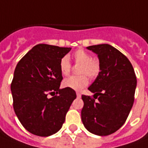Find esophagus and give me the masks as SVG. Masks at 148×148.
I'll list each match as a JSON object with an SVG mask.
<instances>
[{
  "instance_id": "1",
  "label": "esophagus",
  "mask_w": 148,
  "mask_h": 148,
  "mask_svg": "<svg viewBox=\"0 0 148 148\" xmlns=\"http://www.w3.org/2000/svg\"><path fill=\"white\" fill-rule=\"evenodd\" d=\"M77 97H81V93L80 92H77Z\"/></svg>"
}]
</instances>
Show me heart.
<instances>
[{"mask_svg": "<svg viewBox=\"0 0 148 148\" xmlns=\"http://www.w3.org/2000/svg\"><path fill=\"white\" fill-rule=\"evenodd\" d=\"M73 60L76 64H80L79 73V76H70L64 79L62 82V86L65 88L79 91L88 84V79L96 78L100 73L101 64L97 59L92 58V56L88 51L79 49L73 54ZM71 69V64L69 58L64 56L60 60V70L63 75L69 74Z\"/></svg>", "mask_w": 148, "mask_h": 148, "instance_id": "heart-1", "label": "heart"}]
</instances>
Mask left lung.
Returning a JSON list of instances; mask_svg holds the SVG:
<instances>
[{
	"instance_id": "1",
	"label": "left lung",
	"mask_w": 148,
	"mask_h": 148,
	"mask_svg": "<svg viewBox=\"0 0 148 148\" xmlns=\"http://www.w3.org/2000/svg\"><path fill=\"white\" fill-rule=\"evenodd\" d=\"M87 49L97 55L101 70L88 87L94 98L82 96L81 118L90 133L106 136L119 130L128 118L134 101L136 75L128 58L114 47L100 44Z\"/></svg>"
}]
</instances>
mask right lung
<instances>
[{
	"mask_svg": "<svg viewBox=\"0 0 148 148\" xmlns=\"http://www.w3.org/2000/svg\"><path fill=\"white\" fill-rule=\"evenodd\" d=\"M70 50L38 44L16 65L10 85L14 110L24 129L33 134L47 137L57 133L76 98L74 90L60 88L63 79L60 60Z\"/></svg>",
	"mask_w": 148,
	"mask_h": 148,
	"instance_id": "right-lung-1",
	"label": "right lung"
}]
</instances>
